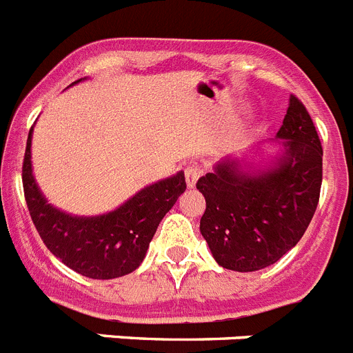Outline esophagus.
Here are the masks:
<instances>
[{
	"mask_svg": "<svg viewBox=\"0 0 353 353\" xmlns=\"http://www.w3.org/2000/svg\"><path fill=\"white\" fill-rule=\"evenodd\" d=\"M203 174V166H199L198 162H189L185 166V182L189 187H194L198 179Z\"/></svg>",
	"mask_w": 353,
	"mask_h": 353,
	"instance_id": "34e87169",
	"label": "esophagus"
}]
</instances>
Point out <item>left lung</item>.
I'll return each instance as SVG.
<instances>
[{
  "label": "left lung",
  "instance_id": "8db88e82",
  "mask_svg": "<svg viewBox=\"0 0 353 353\" xmlns=\"http://www.w3.org/2000/svg\"><path fill=\"white\" fill-rule=\"evenodd\" d=\"M285 154L276 166L244 173L233 159L198 180L207 208L199 221L215 261L224 269L254 272L276 263L305 233L322 187V143L305 105L290 97L277 132Z\"/></svg>",
  "mask_w": 353,
  "mask_h": 353
}]
</instances>
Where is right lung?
I'll list each match as a JSON object with an SVG mask.
<instances>
[{"label": "right lung", "mask_w": 353, "mask_h": 353, "mask_svg": "<svg viewBox=\"0 0 353 353\" xmlns=\"http://www.w3.org/2000/svg\"><path fill=\"white\" fill-rule=\"evenodd\" d=\"M31 132L23 161V187L31 221L43 244L68 269L92 279H114L141 265L159 223L187 189L183 173L146 187L114 212L72 217L43 199L31 173Z\"/></svg>", "instance_id": "1"}]
</instances>
